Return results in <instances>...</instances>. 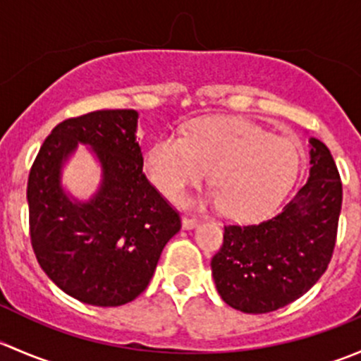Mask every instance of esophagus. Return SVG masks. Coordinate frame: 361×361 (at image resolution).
Masks as SVG:
<instances>
[{"label":"esophagus","mask_w":361,"mask_h":361,"mask_svg":"<svg viewBox=\"0 0 361 361\" xmlns=\"http://www.w3.org/2000/svg\"><path fill=\"white\" fill-rule=\"evenodd\" d=\"M199 224H201V221H199L197 218H190V216L181 218V225H183V228H187V231H192V228L197 227Z\"/></svg>","instance_id":"34e87169"}]
</instances>
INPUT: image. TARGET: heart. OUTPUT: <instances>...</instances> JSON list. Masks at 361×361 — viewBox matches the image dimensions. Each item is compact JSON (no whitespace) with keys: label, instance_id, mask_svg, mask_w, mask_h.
<instances>
[{"label":"heart","instance_id":"1","mask_svg":"<svg viewBox=\"0 0 361 361\" xmlns=\"http://www.w3.org/2000/svg\"><path fill=\"white\" fill-rule=\"evenodd\" d=\"M300 160V147L292 137L269 134L248 120L216 116L190 123L185 136H160L148 148L145 167L171 201L201 183L209 171L214 188L206 201L234 220L253 221L285 199Z\"/></svg>","mask_w":361,"mask_h":361}]
</instances>
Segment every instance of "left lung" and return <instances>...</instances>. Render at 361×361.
<instances>
[{"instance_id":"left-lung-1","label":"left lung","mask_w":361,"mask_h":361,"mask_svg":"<svg viewBox=\"0 0 361 361\" xmlns=\"http://www.w3.org/2000/svg\"><path fill=\"white\" fill-rule=\"evenodd\" d=\"M309 180L272 218L228 224L211 260L214 285L231 307L271 312L302 297L332 260L342 181L329 148L311 137Z\"/></svg>"}]
</instances>
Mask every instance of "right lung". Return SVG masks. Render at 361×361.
Listing matches in <instances>:
<instances>
[{
  "label": "right lung",
  "mask_w": 361,
  "mask_h": 361,
  "mask_svg": "<svg viewBox=\"0 0 361 361\" xmlns=\"http://www.w3.org/2000/svg\"><path fill=\"white\" fill-rule=\"evenodd\" d=\"M137 111L97 110L57 123L27 180L29 235L45 274L80 302L115 307L150 283L164 246L181 228L178 211L143 173ZM78 142L93 147L104 181L89 203L71 202L60 167Z\"/></svg>",
  "instance_id": "obj_1"
}]
</instances>
